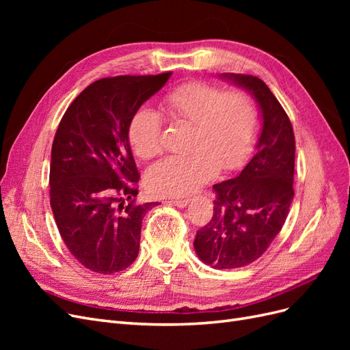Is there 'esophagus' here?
<instances>
[{
	"mask_svg": "<svg viewBox=\"0 0 350 350\" xmlns=\"http://www.w3.org/2000/svg\"><path fill=\"white\" fill-rule=\"evenodd\" d=\"M169 203L176 207H187L189 204V198H179V200H171Z\"/></svg>",
	"mask_w": 350,
	"mask_h": 350,
	"instance_id": "34e87169",
	"label": "esophagus"
}]
</instances>
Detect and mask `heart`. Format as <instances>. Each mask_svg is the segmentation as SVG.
Wrapping results in <instances>:
<instances>
[{
    "mask_svg": "<svg viewBox=\"0 0 350 350\" xmlns=\"http://www.w3.org/2000/svg\"><path fill=\"white\" fill-rule=\"evenodd\" d=\"M166 111L176 122L193 125L188 149L154 163L146 174L152 193L183 197L213 179L219 169L232 171L245 161L258 133L256 103L242 92H226L204 81H189L172 89L165 98ZM163 122L149 107L134 113L129 126L133 152L142 159L162 152Z\"/></svg>",
    "mask_w": 350,
    "mask_h": 350,
    "instance_id": "heart-1",
    "label": "heart"
}]
</instances>
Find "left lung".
Masks as SVG:
<instances>
[{
	"label": "left lung",
	"mask_w": 350,
	"mask_h": 350,
	"mask_svg": "<svg viewBox=\"0 0 350 350\" xmlns=\"http://www.w3.org/2000/svg\"><path fill=\"white\" fill-rule=\"evenodd\" d=\"M257 100L262 126L257 152L235 178L213 185V216L197 230L194 248L207 266L238 269L260 258L278 237L293 200L295 135L267 84L250 74H220Z\"/></svg>",
	"instance_id": "1"
}]
</instances>
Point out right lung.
I'll return each instance as SVG.
<instances>
[{"label":"right lung","instance_id":"1","mask_svg":"<svg viewBox=\"0 0 350 350\" xmlns=\"http://www.w3.org/2000/svg\"><path fill=\"white\" fill-rule=\"evenodd\" d=\"M172 72L92 83L71 102L51 152L49 196L59 235L86 269L112 274L139 256L143 217L159 203H137L140 174L129 126Z\"/></svg>","mask_w":350,"mask_h":350}]
</instances>
